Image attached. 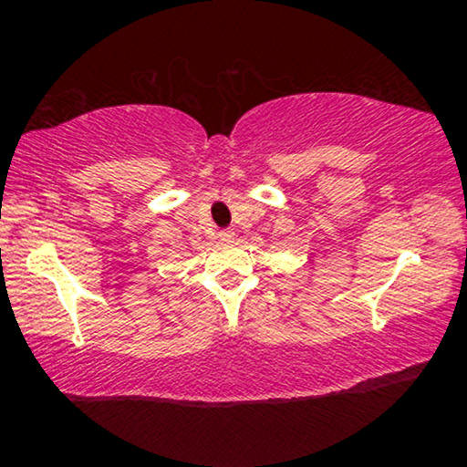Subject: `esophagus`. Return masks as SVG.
Returning <instances> with one entry per match:
<instances>
[{
    "mask_svg": "<svg viewBox=\"0 0 467 467\" xmlns=\"http://www.w3.org/2000/svg\"><path fill=\"white\" fill-rule=\"evenodd\" d=\"M218 236H220V241H223V243H233L236 233L233 231V228H224V231H220Z\"/></svg>",
    "mask_w": 467,
    "mask_h": 467,
    "instance_id": "esophagus-1",
    "label": "esophagus"
}]
</instances>
